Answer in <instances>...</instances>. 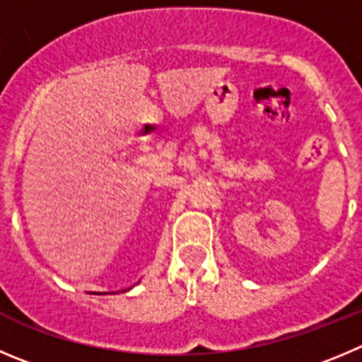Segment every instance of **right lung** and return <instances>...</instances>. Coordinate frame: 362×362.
Segmentation results:
<instances>
[{"label":"right lung","mask_w":362,"mask_h":362,"mask_svg":"<svg viewBox=\"0 0 362 362\" xmlns=\"http://www.w3.org/2000/svg\"><path fill=\"white\" fill-rule=\"evenodd\" d=\"M128 289H130V288H128Z\"/></svg>","instance_id":"obj_1"}]
</instances>
